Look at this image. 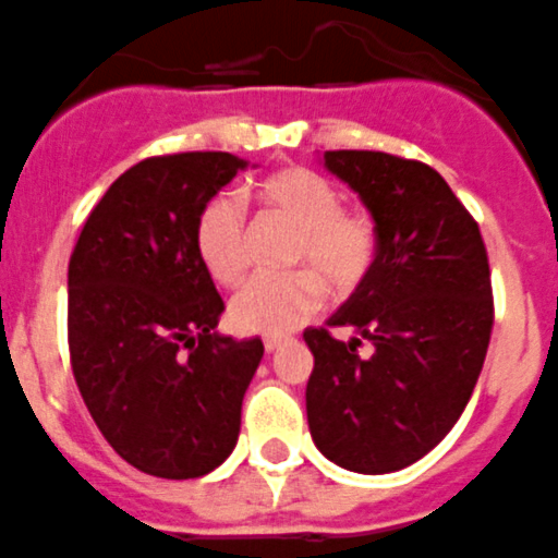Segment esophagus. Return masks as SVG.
<instances>
[{"label":"esophagus","instance_id":"esophagus-1","mask_svg":"<svg viewBox=\"0 0 558 558\" xmlns=\"http://www.w3.org/2000/svg\"><path fill=\"white\" fill-rule=\"evenodd\" d=\"M284 337H265V351H268V354H274V351H279L284 345Z\"/></svg>","mask_w":558,"mask_h":558}]
</instances>
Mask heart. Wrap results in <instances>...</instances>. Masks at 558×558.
<instances>
[{
	"label": "heart",
	"instance_id": "obj_1",
	"mask_svg": "<svg viewBox=\"0 0 558 558\" xmlns=\"http://www.w3.org/2000/svg\"><path fill=\"white\" fill-rule=\"evenodd\" d=\"M268 213L299 229L290 265L295 274L263 276L245 284L229 304V320L245 335H284L331 295H351L367 279L376 259V227L362 209L340 207V191L324 173L304 166L274 171L257 185ZM196 254L218 284L234 288L248 268V229L240 204L209 198L196 218Z\"/></svg>",
	"mask_w": 558,
	"mask_h": 558
}]
</instances>
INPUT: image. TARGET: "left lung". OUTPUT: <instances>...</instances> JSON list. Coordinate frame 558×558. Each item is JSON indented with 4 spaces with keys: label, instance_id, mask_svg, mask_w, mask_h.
Here are the masks:
<instances>
[{
    "label": "left lung",
    "instance_id": "obj_1",
    "mask_svg": "<svg viewBox=\"0 0 558 558\" xmlns=\"http://www.w3.org/2000/svg\"><path fill=\"white\" fill-rule=\"evenodd\" d=\"M376 227L365 282L326 320L349 342L306 329L315 356L306 421L318 451L365 476L396 473L442 442L468 407L493 331L478 223L432 166L385 151H324ZM374 342L360 357L355 345Z\"/></svg>",
    "mask_w": 558,
    "mask_h": 558
}]
</instances>
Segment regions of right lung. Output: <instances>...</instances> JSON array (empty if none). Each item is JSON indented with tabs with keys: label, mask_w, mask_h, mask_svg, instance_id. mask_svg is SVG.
Returning <instances> with one entry per match:
<instances>
[{
	"label": "right lung",
	"mask_w": 558,
	"mask_h": 558,
	"mask_svg": "<svg viewBox=\"0 0 558 558\" xmlns=\"http://www.w3.org/2000/svg\"><path fill=\"white\" fill-rule=\"evenodd\" d=\"M248 160L229 151L149 157L121 173L69 263V351L105 439L132 468L198 478L223 464L263 340L218 335L223 313L193 232Z\"/></svg>",
	"instance_id": "right-lung-1"
}]
</instances>
